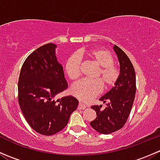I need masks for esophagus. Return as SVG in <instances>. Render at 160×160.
<instances>
[{
  "label": "esophagus",
  "mask_w": 160,
  "mask_h": 160,
  "mask_svg": "<svg viewBox=\"0 0 160 160\" xmlns=\"http://www.w3.org/2000/svg\"><path fill=\"white\" fill-rule=\"evenodd\" d=\"M86 106L85 105H83V104H81V103H80V104H78V107H77V109H78V110H83V109H85L86 108Z\"/></svg>",
  "instance_id": "obj_1"
}]
</instances>
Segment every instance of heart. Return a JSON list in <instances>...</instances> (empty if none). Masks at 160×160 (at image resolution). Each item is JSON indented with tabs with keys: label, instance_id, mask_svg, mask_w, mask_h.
<instances>
[{
	"label": "heart",
	"instance_id": "obj_1",
	"mask_svg": "<svg viewBox=\"0 0 160 160\" xmlns=\"http://www.w3.org/2000/svg\"><path fill=\"white\" fill-rule=\"evenodd\" d=\"M86 55L99 68L97 70L95 80H82L71 87V93L80 101L87 102L101 93L102 85L105 90H109L117 83L119 71L113 64L114 58L108 50L93 49L88 50ZM81 59L78 54H72L68 58L64 66L66 74L71 80L80 77Z\"/></svg>",
	"mask_w": 160,
	"mask_h": 160
}]
</instances>
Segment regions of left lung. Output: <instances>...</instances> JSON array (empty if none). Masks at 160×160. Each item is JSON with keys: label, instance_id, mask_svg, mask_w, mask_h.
Masks as SVG:
<instances>
[{"label": "left lung", "instance_id": "obj_1", "mask_svg": "<svg viewBox=\"0 0 160 160\" xmlns=\"http://www.w3.org/2000/svg\"><path fill=\"white\" fill-rule=\"evenodd\" d=\"M114 52L120 64L119 78L115 86L103 95L100 101L106 104L92 106L97 118L90 122L92 128L101 134H111L121 129L126 122L133 105L136 91L135 72L133 65L125 52L114 45Z\"/></svg>", "mask_w": 160, "mask_h": 160}]
</instances>
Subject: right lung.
Wrapping results in <instances>:
<instances>
[{
    "label": "right lung",
    "instance_id": "add662e5",
    "mask_svg": "<svg viewBox=\"0 0 160 160\" xmlns=\"http://www.w3.org/2000/svg\"><path fill=\"white\" fill-rule=\"evenodd\" d=\"M56 47L48 43L30 54L22 65L18 85L22 114L32 129L44 135L63 129L79 104L72 96L54 100L68 88L56 56Z\"/></svg>",
    "mask_w": 160,
    "mask_h": 160
}]
</instances>
